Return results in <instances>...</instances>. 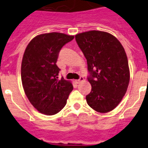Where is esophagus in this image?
<instances>
[{
  "instance_id": "1",
  "label": "esophagus",
  "mask_w": 148,
  "mask_h": 148,
  "mask_svg": "<svg viewBox=\"0 0 148 148\" xmlns=\"http://www.w3.org/2000/svg\"><path fill=\"white\" fill-rule=\"evenodd\" d=\"M83 80H84V78L82 76H81L80 78H79V79H77V80H75V82L76 84H79L81 82H82V81H83Z\"/></svg>"
}]
</instances>
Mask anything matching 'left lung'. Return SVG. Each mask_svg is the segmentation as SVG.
I'll list each match as a JSON object with an SVG mask.
<instances>
[{"label": "left lung", "mask_w": 148, "mask_h": 148, "mask_svg": "<svg viewBox=\"0 0 148 148\" xmlns=\"http://www.w3.org/2000/svg\"><path fill=\"white\" fill-rule=\"evenodd\" d=\"M75 40L87 59V79L92 86L86 95L87 104L99 113L113 110L126 93L130 82L125 49L113 35L101 31L78 34Z\"/></svg>", "instance_id": "1"}]
</instances>
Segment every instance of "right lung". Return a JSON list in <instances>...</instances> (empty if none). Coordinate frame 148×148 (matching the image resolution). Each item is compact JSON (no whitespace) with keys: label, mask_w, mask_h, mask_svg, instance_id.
<instances>
[{"label":"right lung","mask_w":148,"mask_h":148,"mask_svg":"<svg viewBox=\"0 0 148 148\" xmlns=\"http://www.w3.org/2000/svg\"><path fill=\"white\" fill-rule=\"evenodd\" d=\"M74 38L58 32L42 34L27 45L21 63V81L30 103L41 113L54 115L66 105L73 90L70 82L58 79L60 50Z\"/></svg>","instance_id":"1"}]
</instances>
